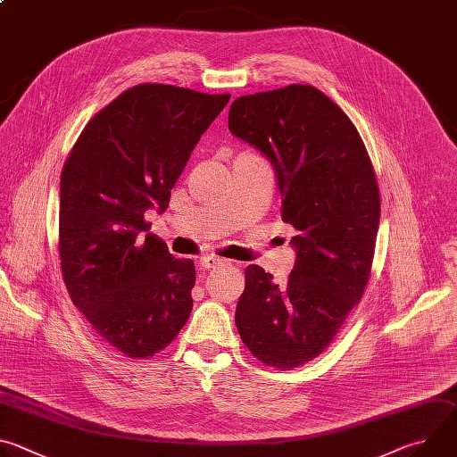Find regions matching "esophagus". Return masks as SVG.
<instances>
[{"label":"esophagus","mask_w":457,"mask_h":457,"mask_svg":"<svg viewBox=\"0 0 457 457\" xmlns=\"http://www.w3.org/2000/svg\"><path fill=\"white\" fill-rule=\"evenodd\" d=\"M199 262H201V266H203L204 270H212V268L222 264V260L217 258V256H213V254H206V256H201Z\"/></svg>","instance_id":"obj_1"}]
</instances>
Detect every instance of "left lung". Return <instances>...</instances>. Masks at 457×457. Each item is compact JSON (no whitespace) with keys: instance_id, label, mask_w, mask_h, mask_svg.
Segmentation results:
<instances>
[{"instance_id":"8db88e82","label":"left lung","mask_w":457,"mask_h":457,"mask_svg":"<svg viewBox=\"0 0 457 457\" xmlns=\"http://www.w3.org/2000/svg\"><path fill=\"white\" fill-rule=\"evenodd\" d=\"M229 132L270 159L282 220L296 231L286 284L245 268L235 323L254 358L295 369L333 342L369 282L379 226L374 168L351 119L311 85L235 99Z\"/></svg>"}]
</instances>
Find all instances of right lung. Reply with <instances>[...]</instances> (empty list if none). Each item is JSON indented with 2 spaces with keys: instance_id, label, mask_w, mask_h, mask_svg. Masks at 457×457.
<instances>
[{
  "instance_id": "1",
  "label": "right lung",
  "mask_w": 457,
  "mask_h": 457,
  "mask_svg": "<svg viewBox=\"0 0 457 457\" xmlns=\"http://www.w3.org/2000/svg\"><path fill=\"white\" fill-rule=\"evenodd\" d=\"M229 94L128 88L85 126L61 173L59 256L74 305L129 358L162 351L189 318L195 264L143 231L162 213L193 148Z\"/></svg>"
}]
</instances>
